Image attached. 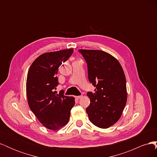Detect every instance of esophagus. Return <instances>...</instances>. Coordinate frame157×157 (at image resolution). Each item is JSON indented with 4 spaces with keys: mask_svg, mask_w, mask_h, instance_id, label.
I'll use <instances>...</instances> for the list:
<instances>
[{
    "mask_svg": "<svg viewBox=\"0 0 157 157\" xmlns=\"http://www.w3.org/2000/svg\"><path fill=\"white\" fill-rule=\"evenodd\" d=\"M76 99H79L82 98V96H75Z\"/></svg>",
    "mask_w": 157,
    "mask_h": 157,
    "instance_id": "esophagus-1",
    "label": "esophagus"
}]
</instances>
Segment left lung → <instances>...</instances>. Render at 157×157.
<instances>
[{
    "mask_svg": "<svg viewBox=\"0 0 157 157\" xmlns=\"http://www.w3.org/2000/svg\"><path fill=\"white\" fill-rule=\"evenodd\" d=\"M88 66L89 81L96 88L88 92L86 111L92 124L101 128L113 126L121 118L127 101L126 77L118 61L105 52L79 50Z\"/></svg>",
    "mask_w": 157,
    "mask_h": 157,
    "instance_id": "obj_1",
    "label": "left lung"
}]
</instances>
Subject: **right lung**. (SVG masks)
Segmentation results:
<instances>
[{
	"instance_id": "obj_1",
	"label": "right lung",
	"mask_w": 157,
	"mask_h": 157,
	"mask_svg": "<svg viewBox=\"0 0 157 157\" xmlns=\"http://www.w3.org/2000/svg\"><path fill=\"white\" fill-rule=\"evenodd\" d=\"M73 49L47 52L33 61L28 71L26 92L28 104L32 112L44 126L58 130L67 124L75 98L59 94L57 77L59 66L72 55Z\"/></svg>"
}]
</instances>
